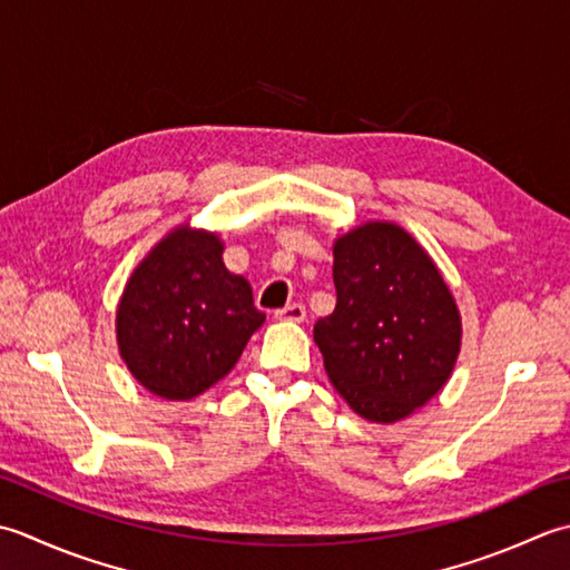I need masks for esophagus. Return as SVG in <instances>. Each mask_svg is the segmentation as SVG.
Wrapping results in <instances>:
<instances>
[{"label":"esophagus","mask_w":570,"mask_h":570,"mask_svg":"<svg viewBox=\"0 0 570 570\" xmlns=\"http://www.w3.org/2000/svg\"><path fill=\"white\" fill-rule=\"evenodd\" d=\"M305 317H307V309L305 305H299V302H293V305L275 312V320H285V322H305Z\"/></svg>","instance_id":"obj_1"}]
</instances>
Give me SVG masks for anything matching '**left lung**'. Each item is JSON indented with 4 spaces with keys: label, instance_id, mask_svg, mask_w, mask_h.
<instances>
[{
    "label": "left lung",
    "instance_id": "8db88e82",
    "mask_svg": "<svg viewBox=\"0 0 570 570\" xmlns=\"http://www.w3.org/2000/svg\"><path fill=\"white\" fill-rule=\"evenodd\" d=\"M332 275L336 307L315 324L332 386L371 423L403 421L455 368V297L421 243L389 220L336 238Z\"/></svg>",
    "mask_w": 570,
    "mask_h": 570
}]
</instances>
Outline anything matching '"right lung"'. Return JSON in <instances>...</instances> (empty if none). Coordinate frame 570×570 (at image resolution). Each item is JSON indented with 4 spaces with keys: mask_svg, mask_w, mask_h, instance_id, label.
Wrapping results in <instances>:
<instances>
[{
    "mask_svg": "<svg viewBox=\"0 0 570 570\" xmlns=\"http://www.w3.org/2000/svg\"><path fill=\"white\" fill-rule=\"evenodd\" d=\"M263 322L246 277L224 265L218 234L184 224L132 271L115 332L122 362L149 393L189 401L236 366Z\"/></svg>",
    "mask_w": 570,
    "mask_h": 570,
    "instance_id": "1",
    "label": "right lung"
}]
</instances>
